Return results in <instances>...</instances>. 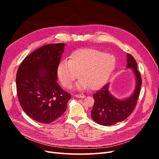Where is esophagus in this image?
I'll list each match as a JSON object with an SVG mask.
<instances>
[{
	"label": "esophagus",
	"instance_id": "obj_1",
	"mask_svg": "<svg viewBox=\"0 0 159 159\" xmlns=\"http://www.w3.org/2000/svg\"><path fill=\"white\" fill-rule=\"evenodd\" d=\"M75 96L76 98H84L85 97V95L84 94H83V93L76 94V95H75Z\"/></svg>",
	"mask_w": 159,
	"mask_h": 159
}]
</instances>
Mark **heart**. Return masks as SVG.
<instances>
[{"label": "heart", "instance_id": "obj_1", "mask_svg": "<svg viewBox=\"0 0 159 159\" xmlns=\"http://www.w3.org/2000/svg\"><path fill=\"white\" fill-rule=\"evenodd\" d=\"M115 66L113 55L93 49H81L74 52L69 60L60 61L57 75L65 88H70L74 81L81 78L77 84L78 89L89 87L96 89L106 82Z\"/></svg>", "mask_w": 159, "mask_h": 159}]
</instances>
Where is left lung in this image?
Instances as JSON below:
<instances>
[{"label": "left lung", "instance_id": "8db88e82", "mask_svg": "<svg viewBox=\"0 0 159 159\" xmlns=\"http://www.w3.org/2000/svg\"><path fill=\"white\" fill-rule=\"evenodd\" d=\"M127 68H132L136 78V89L128 99L119 100L109 92V84L105 85L93 93L95 102L91 116L93 121L102 125H113L126 119L132 113L137 105L140 94L142 80L137 70V64L133 56L127 54Z\"/></svg>", "mask_w": 159, "mask_h": 159}]
</instances>
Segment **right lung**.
Masks as SVG:
<instances>
[{
	"mask_svg": "<svg viewBox=\"0 0 159 159\" xmlns=\"http://www.w3.org/2000/svg\"><path fill=\"white\" fill-rule=\"evenodd\" d=\"M65 44L43 46L26 56L16 74L19 103L30 118L50 123L64 114L71 95L57 83V68Z\"/></svg>",
	"mask_w": 159,
	"mask_h": 159,
	"instance_id": "1",
	"label": "right lung"
}]
</instances>
